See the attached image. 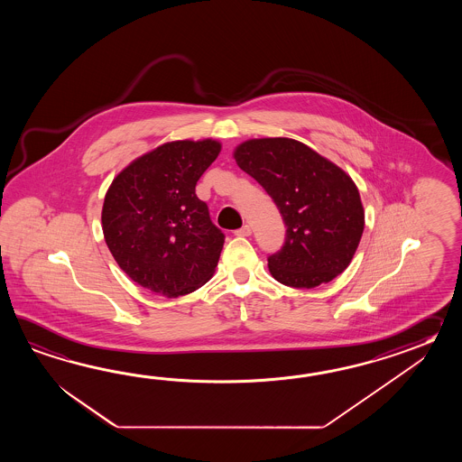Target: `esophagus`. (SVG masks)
<instances>
[{"mask_svg":"<svg viewBox=\"0 0 462 462\" xmlns=\"http://www.w3.org/2000/svg\"><path fill=\"white\" fill-rule=\"evenodd\" d=\"M251 226H247V225H245L243 227H239V229H236L235 235L236 236H251Z\"/></svg>","mask_w":462,"mask_h":462,"instance_id":"obj_1","label":"esophagus"}]
</instances>
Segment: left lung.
Masks as SVG:
<instances>
[{"label":"left lung","mask_w":462,"mask_h":462,"mask_svg":"<svg viewBox=\"0 0 462 462\" xmlns=\"http://www.w3.org/2000/svg\"><path fill=\"white\" fill-rule=\"evenodd\" d=\"M235 158L273 198L287 227L284 245L267 257L275 281L312 289L342 274L365 227L354 180L292 138L247 140Z\"/></svg>","instance_id":"1"}]
</instances>
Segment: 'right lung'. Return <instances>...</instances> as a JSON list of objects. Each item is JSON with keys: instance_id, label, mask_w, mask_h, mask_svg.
I'll use <instances>...</instances> for the list:
<instances>
[{"instance_id": "obj_1", "label": "right lung", "mask_w": 462, "mask_h": 462, "mask_svg": "<svg viewBox=\"0 0 462 462\" xmlns=\"http://www.w3.org/2000/svg\"><path fill=\"white\" fill-rule=\"evenodd\" d=\"M219 150L209 138L170 142L132 162L108 188L106 243L120 269L143 289L178 297L215 273L225 235L195 188Z\"/></svg>"}]
</instances>
